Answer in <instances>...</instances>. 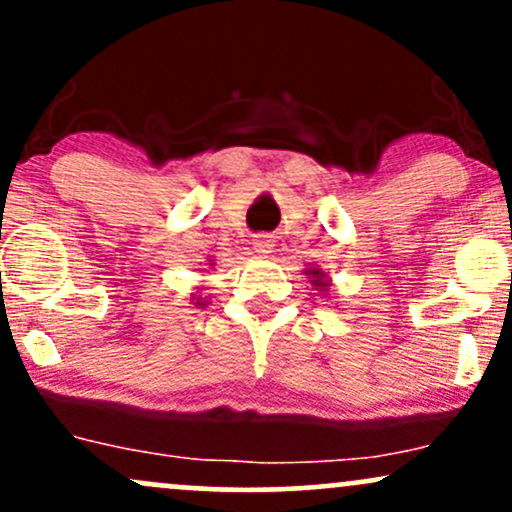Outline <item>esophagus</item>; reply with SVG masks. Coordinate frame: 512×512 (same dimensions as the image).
Segmentation results:
<instances>
[{
    "label": "esophagus",
    "instance_id": "obj_1",
    "mask_svg": "<svg viewBox=\"0 0 512 512\" xmlns=\"http://www.w3.org/2000/svg\"><path fill=\"white\" fill-rule=\"evenodd\" d=\"M274 248H276L274 238L264 236V233H262V236H255V240H252V250H255L260 257H269L274 252Z\"/></svg>",
    "mask_w": 512,
    "mask_h": 512
}]
</instances>
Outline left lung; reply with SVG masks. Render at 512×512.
Instances as JSON below:
<instances>
[{"label": "left lung", "instance_id": "obj_1", "mask_svg": "<svg viewBox=\"0 0 512 512\" xmlns=\"http://www.w3.org/2000/svg\"><path fill=\"white\" fill-rule=\"evenodd\" d=\"M303 274L308 276V279H310V284H313V289H315V291H322V293H327V291H330V286H332L330 276H327L325 272H322L320 267H308V269H305Z\"/></svg>", "mask_w": 512, "mask_h": 512}]
</instances>
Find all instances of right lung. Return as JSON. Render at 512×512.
I'll return each instance as SVG.
<instances>
[{"label": "right lung", "mask_w": 512, "mask_h": 512, "mask_svg": "<svg viewBox=\"0 0 512 512\" xmlns=\"http://www.w3.org/2000/svg\"><path fill=\"white\" fill-rule=\"evenodd\" d=\"M209 264H214V262H209ZM192 298H195V296H192ZM195 301H197L195 305H204V303H207V301H202V298H195Z\"/></svg>", "instance_id": "1"}]
</instances>
